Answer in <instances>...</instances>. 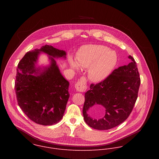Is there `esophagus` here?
Here are the masks:
<instances>
[{
  "mask_svg": "<svg viewBox=\"0 0 159 159\" xmlns=\"http://www.w3.org/2000/svg\"><path fill=\"white\" fill-rule=\"evenodd\" d=\"M75 89L76 90L80 92H85L86 89H87V85H86V79L84 78H81L80 81H78L76 84H75Z\"/></svg>",
  "mask_w": 159,
  "mask_h": 159,
  "instance_id": "34e87169",
  "label": "esophagus"
}]
</instances>
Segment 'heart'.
I'll return each mask as SVG.
<instances>
[{
	"label": "heart",
	"instance_id": "heart-1",
	"mask_svg": "<svg viewBox=\"0 0 159 159\" xmlns=\"http://www.w3.org/2000/svg\"><path fill=\"white\" fill-rule=\"evenodd\" d=\"M116 52L102 45L84 46L79 51L76 61L69 58L71 68L78 70L80 67L88 68V75L93 82L98 83L106 79L117 63Z\"/></svg>",
	"mask_w": 159,
	"mask_h": 159
}]
</instances>
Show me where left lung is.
Returning a JSON list of instances; mask_svg holds the SVG:
<instances>
[{
  "instance_id": "8db88e82",
  "label": "left lung",
  "mask_w": 159,
  "mask_h": 159,
  "mask_svg": "<svg viewBox=\"0 0 159 159\" xmlns=\"http://www.w3.org/2000/svg\"><path fill=\"white\" fill-rule=\"evenodd\" d=\"M119 67L103 81L92 84L85 93L83 114L85 122L97 130H108L125 120L131 113L138 97L140 78L134 59ZM101 107L105 114L100 118L94 117Z\"/></svg>"
}]
</instances>
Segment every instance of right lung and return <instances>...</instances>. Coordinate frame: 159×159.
Returning <instances> with one entry per match:
<instances>
[{
	"mask_svg": "<svg viewBox=\"0 0 159 159\" xmlns=\"http://www.w3.org/2000/svg\"><path fill=\"white\" fill-rule=\"evenodd\" d=\"M42 53L49 64L40 66ZM65 51L46 45L27 52L16 69L15 91L23 112L34 122L51 125L63 117L70 97V83L62 76L55 59H66Z\"/></svg>",
	"mask_w": 159,
	"mask_h": 159,
	"instance_id": "right-lung-1",
	"label": "right lung"
}]
</instances>
